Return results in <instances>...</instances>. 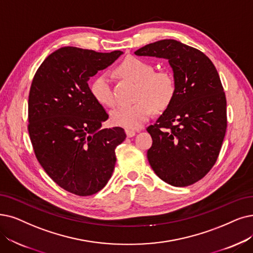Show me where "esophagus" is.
Returning <instances> with one entry per match:
<instances>
[{"label": "esophagus", "instance_id": "1", "mask_svg": "<svg viewBox=\"0 0 253 253\" xmlns=\"http://www.w3.org/2000/svg\"><path fill=\"white\" fill-rule=\"evenodd\" d=\"M126 134L127 137H134L136 135V132L132 129H126Z\"/></svg>", "mask_w": 253, "mask_h": 253}]
</instances>
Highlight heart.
<instances>
[{
    "mask_svg": "<svg viewBox=\"0 0 253 253\" xmlns=\"http://www.w3.org/2000/svg\"><path fill=\"white\" fill-rule=\"evenodd\" d=\"M121 78L137 84L135 99L132 105L121 106L112 111L111 120L115 126L127 129H138L154 114L155 110H166L176 93L173 76L167 70H157L150 63L137 57H127L115 68ZM90 91L97 103L107 107L115 105L110 79L97 76L90 84Z\"/></svg>",
    "mask_w": 253,
    "mask_h": 253,
    "instance_id": "b5f03b06",
    "label": "heart"
}]
</instances>
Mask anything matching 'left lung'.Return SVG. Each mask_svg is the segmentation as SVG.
<instances>
[{"mask_svg":"<svg viewBox=\"0 0 253 253\" xmlns=\"http://www.w3.org/2000/svg\"><path fill=\"white\" fill-rule=\"evenodd\" d=\"M137 56L165 58L173 69V102L146 130L147 159L165 183L186 187L205 177L218 159L226 132V97L213 62L199 49L164 39L137 49Z\"/></svg>","mask_w":253,"mask_h":253,"instance_id":"1","label":"left lung"}]
</instances>
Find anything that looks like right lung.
<instances>
[{
    "label": "right lung",
    "instance_id": "right-lung-1",
    "mask_svg": "<svg viewBox=\"0 0 253 253\" xmlns=\"http://www.w3.org/2000/svg\"><path fill=\"white\" fill-rule=\"evenodd\" d=\"M123 54L64 46L37 69L28 102V130L46 174L70 193L89 196L108 183L116 163L123 127L100 128L109 118L88 80Z\"/></svg>",
    "mask_w": 253,
    "mask_h": 253
}]
</instances>
